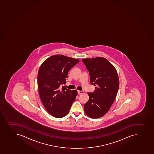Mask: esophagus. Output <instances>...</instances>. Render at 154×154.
I'll return each mask as SVG.
<instances>
[{
  "mask_svg": "<svg viewBox=\"0 0 154 154\" xmlns=\"http://www.w3.org/2000/svg\"><path fill=\"white\" fill-rule=\"evenodd\" d=\"M84 91H79V90H78V94H83V93H84Z\"/></svg>",
  "mask_w": 154,
  "mask_h": 154,
  "instance_id": "esophagus-1",
  "label": "esophagus"
}]
</instances>
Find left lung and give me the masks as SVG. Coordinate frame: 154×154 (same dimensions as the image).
I'll return each instance as SVG.
<instances>
[{"instance_id": "1", "label": "left lung", "mask_w": 154, "mask_h": 154, "mask_svg": "<svg viewBox=\"0 0 154 154\" xmlns=\"http://www.w3.org/2000/svg\"><path fill=\"white\" fill-rule=\"evenodd\" d=\"M89 71L90 82L96 86L95 91L88 93L89 99L84 105L86 114L97 119L104 116L114 102L119 87L116 68L103 57L82 59Z\"/></svg>"}]
</instances>
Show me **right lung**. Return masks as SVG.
Listing matches in <instances>:
<instances>
[{
  "instance_id": "add662e5",
  "label": "right lung",
  "mask_w": 154,
  "mask_h": 154,
  "mask_svg": "<svg viewBox=\"0 0 154 154\" xmlns=\"http://www.w3.org/2000/svg\"><path fill=\"white\" fill-rule=\"evenodd\" d=\"M79 62V59L63 55H55L46 59L38 70V92L46 110L57 118L69 113L77 95L76 90L60 86L66 83L68 73Z\"/></svg>"
}]
</instances>
